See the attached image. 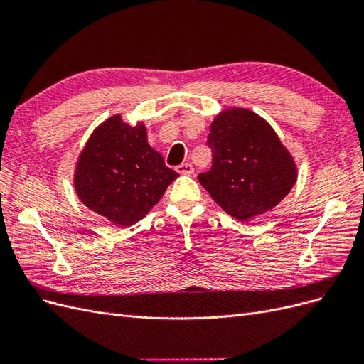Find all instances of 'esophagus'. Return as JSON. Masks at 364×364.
Returning a JSON list of instances; mask_svg holds the SVG:
<instances>
[{
    "mask_svg": "<svg viewBox=\"0 0 364 364\" xmlns=\"http://www.w3.org/2000/svg\"><path fill=\"white\" fill-rule=\"evenodd\" d=\"M176 171L181 173V174H186V176H190V174H193L194 168H193V165H191L190 162H185V164H181V165H178V167H176Z\"/></svg>",
    "mask_w": 364,
    "mask_h": 364,
    "instance_id": "1",
    "label": "esophagus"
}]
</instances>
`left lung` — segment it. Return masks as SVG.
Segmentation results:
<instances>
[{
  "label": "left lung",
  "instance_id": "8db88e82",
  "mask_svg": "<svg viewBox=\"0 0 364 364\" xmlns=\"http://www.w3.org/2000/svg\"><path fill=\"white\" fill-rule=\"evenodd\" d=\"M208 146L213 167L197 179L240 222L270 211L296 183L293 156L267 121L247 109L230 107L218 114Z\"/></svg>",
  "mask_w": 364,
  "mask_h": 364
}]
</instances>
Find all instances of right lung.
Instances as JSON below:
<instances>
[{
  "instance_id": "add662e5",
  "label": "right lung",
  "mask_w": 364,
  "mask_h": 364,
  "mask_svg": "<svg viewBox=\"0 0 364 364\" xmlns=\"http://www.w3.org/2000/svg\"><path fill=\"white\" fill-rule=\"evenodd\" d=\"M147 142V129L114 115L87 139L75 165L74 188L91 211L118 226L144 218L178 178Z\"/></svg>"
}]
</instances>
